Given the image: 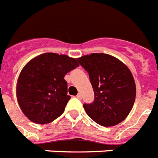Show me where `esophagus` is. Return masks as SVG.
I'll use <instances>...</instances> for the list:
<instances>
[{
  "label": "esophagus",
  "mask_w": 158,
  "mask_h": 158,
  "mask_svg": "<svg viewBox=\"0 0 158 158\" xmlns=\"http://www.w3.org/2000/svg\"><path fill=\"white\" fill-rule=\"evenodd\" d=\"M77 98H78V99H79V100H81V99H82L81 94H78L77 95Z\"/></svg>",
  "instance_id": "34e87169"
}]
</instances>
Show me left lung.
I'll return each instance as SVG.
<instances>
[{
	"label": "left lung",
	"mask_w": 158,
	"mask_h": 158,
	"mask_svg": "<svg viewBox=\"0 0 158 158\" xmlns=\"http://www.w3.org/2000/svg\"><path fill=\"white\" fill-rule=\"evenodd\" d=\"M87 71L94 101L83 105L86 114L102 126H114L126 118L136 98L130 70L118 58L106 53H92L77 59Z\"/></svg>",
	"instance_id": "obj_1"
}]
</instances>
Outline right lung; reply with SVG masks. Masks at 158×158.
<instances>
[{
  "instance_id": "obj_1",
  "label": "right lung",
  "mask_w": 158,
  "mask_h": 158,
  "mask_svg": "<svg viewBox=\"0 0 158 158\" xmlns=\"http://www.w3.org/2000/svg\"><path fill=\"white\" fill-rule=\"evenodd\" d=\"M78 66L76 59L53 52L41 54L27 63L17 85L18 104L27 118L43 125L63 114L70 99L64 77Z\"/></svg>"
}]
</instances>
